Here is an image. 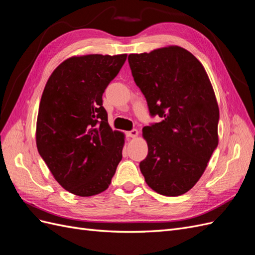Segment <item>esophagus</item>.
<instances>
[{"label":"esophagus","mask_w":255,"mask_h":255,"mask_svg":"<svg viewBox=\"0 0 255 255\" xmlns=\"http://www.w3.org/2000/svg\"><path fill=\"white\" fill-rule=\"evenodd\" d=\"M127 135H128V137H130V138H136L138 136V130L134 128L132 130H129V132H128Z\"/></svg>","instance_id":"1"}]
</instances>
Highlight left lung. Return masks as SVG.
Returning a JSON list of instances; mask_svg holds the SVG:
<instances>
[{
  "mask_svg": "<svg viewBox=\"0 0 255 255\" xmlns=\"http://www.w3.org/2000/svg\"><path fill=\"white\" fill-rule=\"evenodd\" d=\"M134 81L152 116L142 128L148 155L139 167L154 191L181 196L202 176L218 145L219 107L203 65L179 45L129 54Z\"/></svg>",
  "mask_w": 255,
  "mask_h": 255,
  "instance_id": "left-lung-1",
  "label": "left lung"
}]
</instances>
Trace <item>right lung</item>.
Segmentation results:
<instances>
[{"label": "right lung", "mask_w": 255, "mask_h": 255, "mask_svg": "<svg viewBox=\"0 0 255 255\" xmlns=\"http://www.w3.org/2000/svg\"><path fill=\"white\" fill-rule=\"evenodd\" d=\"M127 56H72L45 84L37 116V149L54 179L73 195L91 197L106 190L122 158L126 137L110 127L102 96Z\"/></svg>", "instance_id": "obj_1"}]
</instances>
